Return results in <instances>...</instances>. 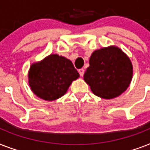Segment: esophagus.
Returning <instances> with one entry per match:
<instances>
[{
    "label": "esophagus",
    "mask_w": 150,
    "mask_h": 150,
    "mask_svg": "<svg viewBox=\"0 0 150 150\" xmlns=\"http://www.w3.org/2000/svg\"><path fill=\"white\" fill-rule=\"evenodd\" d=\"M84 72H85V70L83 69V68H80V69H79V75H81V76H83Z\"/></svg>",
    "instance_id": "1"
}]
</instances>
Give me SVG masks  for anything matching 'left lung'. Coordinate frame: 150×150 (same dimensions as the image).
<instances>
[{
  "label": "left lung",
  "instance_id": "obj_1",
  "mask_svg": "<svg viewBox=\"0 0 150 150\" xmlns=\"http://www.w3.org/2000/svg\"><path fill=\"white\" fill-rule=\"evenodd\" d=\"M132 74V64L129 57L120 48L110 46L92 54L84 80L96 96L109 100L125 91Z\"/></svg>",
  "mask_w": 150,
  "mask_h": 150
}]
</instances>
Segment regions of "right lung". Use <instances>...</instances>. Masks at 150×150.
<instances>
[{
  "mask_svg": "<svg viewBox=\"0 0 150 150\" xmlns=\"http://www.w3.org/2000/svg\"><path fill=\"white\" fill-rule=\"evenodd\" d=\"M28 77L34 94L50 101L64 96L79 74L70 60L57 54H50L30 66Z\"/></svg>",
  "mask_w": 150,
  "mask_h": 150,
  "instance_id": "right-lung-1",
  "label": "right lung"
}]
</instances>
